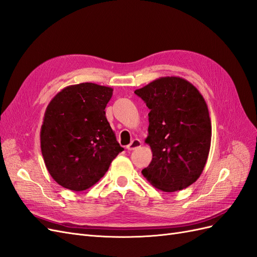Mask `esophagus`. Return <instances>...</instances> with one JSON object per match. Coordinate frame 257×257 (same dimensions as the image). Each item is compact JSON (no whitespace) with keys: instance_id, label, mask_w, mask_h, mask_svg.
<instances>
[{"instance_id":"esophagus-1","label":"esophagus","mask_w":257,"mask_h":257,"mask_svg":"<svg viewBox=\"0 0 257 257\" xmlns=\"http://www.w3.org/2000/svg\"><path fill=\"white\" fill-rule=\"evenodd\" d=\"M141 147V141L139 139H135L131 141L128 146H127V150L128 151H133V150H136L137 148Z\"/></svg>"}]
</instances>
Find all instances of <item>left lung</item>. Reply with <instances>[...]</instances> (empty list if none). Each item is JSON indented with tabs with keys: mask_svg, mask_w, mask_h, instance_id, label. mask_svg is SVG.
<instances>
[{
	"mask_svg": "<svg viewBox=\"0 0 257 257\" xmlns=\"http://www.w3.org/2000/svg\"><path fill=\"white\" fill-rule=\"evenodd\" d=\"M135 93L147 103L153 153L142 175L164 192H176L200 178L208 157L212 123L207 104L194 85L180 77H161Z\"/></svg>",
	"mask_w": 257,
	"mask_h": 257,
	"instance_id": "left-lung-1",
	"label": "left lung"
}]
</instances>
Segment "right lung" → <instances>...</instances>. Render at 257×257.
Instances as JSON below:
<instances>
[{
  "label": "right lung",
  "mask_w": 257,
  "mask_h": 257,
  "mask_svg": "<svg viewBox=\"0 0 257 257\" xmlns=\"http://www.w3.org/2000/svg\"><path fill=\"white\" fill-rule=\"evenodd\" d=\"M111 95L109 87L83 82L64 88L49 103L40 131L41 152L60 186L84 191L123 151L105 116Z\"/></svg>",
  "instance_id": "1"
}]
</instances>
